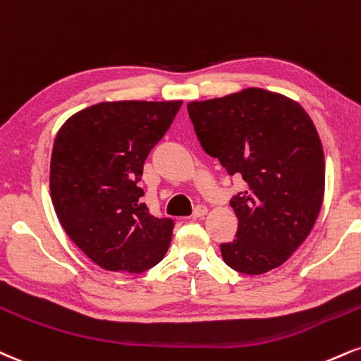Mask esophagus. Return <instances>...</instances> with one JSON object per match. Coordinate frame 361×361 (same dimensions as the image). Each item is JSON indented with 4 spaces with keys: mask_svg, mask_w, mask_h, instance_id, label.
Segmentation results:
<instances>
[{
    "mask_svg": "<svg viewBox=\"0 0 361 361\" xmlns=\"http://www.w3.org/2000/svg\"><path fill=\"white\" fill-rule=\"evenodd\" d=\"M208 214V208L205 205H198L193 210V219H203Z\"/></svg>",
    "mask_w": 361,
    "mask_h": 361,
    "instance_id": "34e87169",
    "label": "esophagus"
}]
</instances>
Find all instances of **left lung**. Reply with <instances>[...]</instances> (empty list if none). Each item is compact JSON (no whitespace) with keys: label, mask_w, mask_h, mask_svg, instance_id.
<instances>
[{"label":"left lung","mask_w":361,"mask_h":361,"mask_svg":"<svg viewBox=\"0 0 361 361\" xmlns=\"http://www.w3.org/2000/svg\"><path fill=\"white\" fill-rule=\"evenodd\" d=\"M186 107L205 153L245 181L230 202L238 227L220 245L225 264L249 276L282 266L323 205L324 153L311 117L293 99L259 87Z\"/></svg>","instance_id":"1"}]
</instances>
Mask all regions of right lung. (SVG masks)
<instances>
[{
	"mask_svg": "<svg viewBox=\"0 0 361 361\" xmlns=\"http://www.w3.org/2000/svg\"><path fill=\"white\" fill-rule=\"evenodd\" d=\"M181 102L94 104L56 133L50 161L55 214L73 244L106 271L139 274L166 254L173 220L147 212L139 180Z\"/></svg>",
	"mask_w": 361,
	"mask_h": 361,
	"instance_id": "add662e5",
	"label": "right lung"
}]
</instances>
